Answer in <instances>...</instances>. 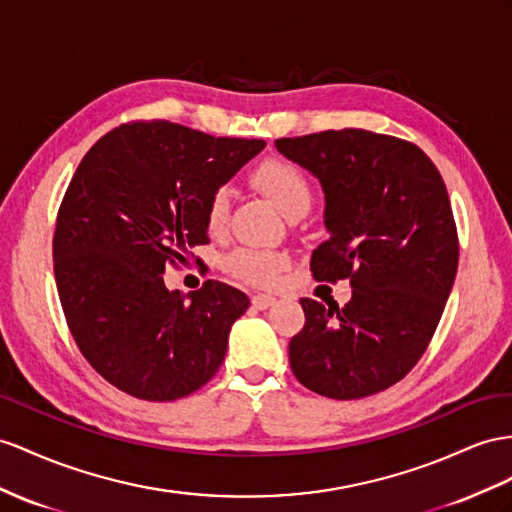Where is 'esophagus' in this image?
<instances>
[{"mask_svg":"<svg viewBox=\"0 0 512 512\" xmlns=\"http://www.w3.org/2000/svg\"><path fill=\"white\" fill-rule=\"evenodd\" d=\"M251 303H253L255 309H268V307H272L274 303H277V298L270 296V294H255L251 298Z\"/></svg>","mask_w":512,"mask_h":512,"instance_id":"1","label":"esophagus"}]
</instances>
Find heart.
Masks as SVG:
<instances>
[{"mask_svg":"<svg viewBox=\"0 0 512 512\" xmlns=\"http://www.w3.org/2000/svg\"><path fill=\"white\" fill-rule=\"evenodd\" d=\"M251 181L257 190L264 192L281 212L290 218L294 214H307L313 205V183L309 175L296 162L285 157H266L259 162ZM229 190L216 188L207 199L205 225L209 233H222L229 220ZM290 266V257L264 248H235L225 259V268L231 277L251 285H274Z\"/></svg>","mask_w":512,"mask_h":512,"instance_id":"1","label":"heart"}]
</instances>
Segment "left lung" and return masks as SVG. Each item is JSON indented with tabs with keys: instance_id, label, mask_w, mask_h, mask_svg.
<instances>
[{
	"instance_id": "8db88e82",
	"label": "left lung",
	"mask_w": 512,
	"mask_h": 512,
	"mask_svg": "<svg viewBox=\"0 0 512 512\" xmlns=\"http://www.w3.org/2000/svg\"><path fill=\"white\" fill-rule=\"evenodd\" d=\"M326 194L331 238L311 257L316 281H350L344 307L300 298L292 372L335 400L383 391L413 370L437 331L458 266V233L437 166L417 144L368 129L279 138Z\"/></svg>"
}]
</instances>
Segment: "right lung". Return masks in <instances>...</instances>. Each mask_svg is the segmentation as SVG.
<instances>
[{
	"label": "right lung",
	"mask_w": 512,
	"mask_h": 512,
	"mask_svg": "<svg viewBox=\"0 0 512 512\" xmlns=\"http://www.w3.org/2000/svg\"><path fill=\"white\" fill-rule=\"evenodd\" d=\"M264 144L131 121L77 166L56 218V287L77 348L116 389L170 402L220 370L231 324L251 300L212 279L186 300L162 274L209 244V194Z\"/></svg>",
	"instance_id": "obj_1"
}]
</instances>
